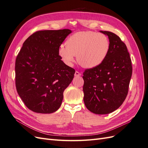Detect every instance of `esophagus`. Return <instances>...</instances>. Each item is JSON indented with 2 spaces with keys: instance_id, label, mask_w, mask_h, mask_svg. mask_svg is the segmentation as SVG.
I'll return each instance as SVG.
<instances>
[{
  "instance_id": "34e87169",
  "label": "esophagus",
  "mask_w": 148,
  "mask_h": 148,
  "mask_svg": "<svg viewBox=\"0 0 148 148\" xmlns=\"http://www.w3.org/2000/svg\"><path fill=\"white\" fill-rule=\"evenodd\" d=\"M75 77H80V76H81V73L78 72V71H76L75 73Z\"/></svg>"
}]
</instances>
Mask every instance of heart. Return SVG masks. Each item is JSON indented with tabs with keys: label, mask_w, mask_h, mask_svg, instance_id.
Returning a JSON list of instances; mask_svg holds the SVG:
<instances>
[{
	"label": "heart",
	"mask_w": 148,
	"mask_h": 148,
	"mask_svg": "<svg viewBox=\"0 0 148 148\" xmlns=\"http://www.w3.org/2000/svg\"><path fill=\"white\" fill-rule=\"evenodd\" d=\"M110 51V41L106 35L94 31H79L67 39L66 46L61 45L59 55L64 63L72 66L77 56L79 64L92 69L104 61Z\"/></svg>",
	"instance_id": "b5f03b06"
}]
</instances>
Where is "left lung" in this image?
<instances>
[{"instance_id": "8db88e82", "label": "left lung", "mask_w": 148, "mask_h": 148, "mask_svg": "<svg viewBox=\"0 0 148 148\" xmlns=\"http://www.w3.org/2000/svg\"><path fill=\"white\" fill-rule=\"evenodd\" d=\"M110 51L102 63L83 73L84 102L96 114L117 110L126 98L132 75V60L125 44L115 34L106 31Z\"/></svg>"}]
</instances>
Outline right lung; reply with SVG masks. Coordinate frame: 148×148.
I'll use <instances>...</instances> for the list:
<instances>
[{
    "mask_svg": "<svg viewBox=\"0 0 148 148\" xmlns=\"http://www.w3.org/2000/svg\"><path fill=\"white\" fill-rule=\"evenodd\" d=\"M69 29L39 31L24 42L15 61L18 94L28 108L40 114L59 109L75 70L61 60L59 49Z\"/></svg>",
    "mask_w": 148,
    "mask_h": 148,
    "instance_id": "1",
    "label": "right lung"
}]
</instances>
